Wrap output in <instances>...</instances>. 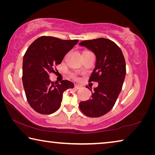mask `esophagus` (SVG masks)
<instances>
[{
    "mask_svg": "<svg viewBox=\"0 0 155 155\" xmlns=\"http://www.w3.org/2000/svg\"><path fill=\"white\" fill-rule=\"evenodd\" d=\"M81 87H82V86L80 85H78V84H75V85H74V88L76 89H80Z\"/></svg>",
    "mask_w": 155,
    "mask_h": 155,
    "instance_id": "obj_1",
    "label": "esophagus"
}]
</instances>
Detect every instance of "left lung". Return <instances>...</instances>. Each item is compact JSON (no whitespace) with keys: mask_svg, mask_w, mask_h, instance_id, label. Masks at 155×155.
I'll return each mask as SVG.
<instances>
[{"mask_svg":"<svg viewBox=\"0 0 155 155\" xmlns=\"http://www.w3.org/2000/svg\"><path fill=\"white\" fill-rule=\"evenodd\" d=\"M79 45L95 55L96 62L89 81L98 83L91 91V98L81 102L79 108L87 117H100L113 108L121 91L126 74L125 60L122 51L109 39L84 41Z\"/></svg>","mask_w":155,"mask_h":155,"instance_id":"obj_1","label":"left lung"}]
</instances>
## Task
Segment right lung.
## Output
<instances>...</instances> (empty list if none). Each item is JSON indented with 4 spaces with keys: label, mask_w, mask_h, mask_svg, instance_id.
Here are the masks:
<instances>
[{
    "label": "right lung",
    "mask_w": 155,
    "mask_h": 155,
    "mask_svg": "<svg viewBox=\"0 0 155 155\" xmlns=\"http://www.w3.org/2000/svg\"><path fill=\"white\" fill-rule=\"evenodd\" d=\"M78 42L44 36L27 49L23 58L22 81L28 102L36 112L42 114L55 112L61 106L64 91L74 87L67 80L51 82L49 74Z\"/></svg>",
    "instance_id": "add662e5"
}]
</instances>
